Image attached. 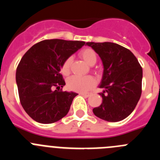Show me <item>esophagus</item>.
I'll return each instance as SVG.
<instances>
[{
  "label": "esophagus",
  "mask_w": 160,
  "mask_h": 160,
  "mask_svg": "<svg viewBox=\"0 0 160 160\" xmlns=\"http://www.w3.org/2000/svg\"><path fill=\"white\" fill-rule=\"evenodd\" d=\"M80 94L86 98H88L89 96L91 95V93H80Z\"/></svg>",
  "instance_id": "34e87169"
}]
</instances>
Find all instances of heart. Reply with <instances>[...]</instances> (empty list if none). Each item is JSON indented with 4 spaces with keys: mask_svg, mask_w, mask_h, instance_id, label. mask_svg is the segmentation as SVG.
I'll use <instances>...</instances> for the list:
<instances>
[{
    "mask_svg": "<svg viewBox=\"0 0 160 160\" xmlns=\"http://www.w3.org/2000/svg\"><path fill=\"white\" fill-rule=\"evenodd\" d=\"M79 56L90 66H94L97 62V54L92 49L90 48H86L81 50V52L79 53ZM70 66H71V58H67L61 66V72L63 75L66 76L70 73ZM95 82V79L92 76H87V77L72 76L68 78L66 85L68 89L72 91L83 93L87 92L93 88Z\"/></svg>",
    "mask_w": 160,
    "mask_h": 160,
    "instance_id": "b5f03b06",
    "label": "heart"
}]
</instances>
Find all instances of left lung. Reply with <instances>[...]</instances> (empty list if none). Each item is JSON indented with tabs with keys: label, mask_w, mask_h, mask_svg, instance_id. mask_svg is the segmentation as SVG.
I'll return each instance as SVG.
<instances>
[{
	"label": "left lung",
	"mask_w": 160,
	"mask_h": 160,
	"mask_svg": "<svg viewBox=\"0 0 160 160\" xmlns=\"http://www.w3.org/2000/svg\"><path fill=\"white\" fill-rule=\"evenodd\" d=\"M102 61L100 88L102 102L93 109L96 116L118 122L131 114L142 94V69L131 50L113 42H87Z\"/></svg>",
	"instance_id": "obj_1"
}]
</instances>
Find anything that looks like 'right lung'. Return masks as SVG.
<instances>
[{"instance_id": "add662e5", "label": "right lung", "mask_w": 160, "mask_h": 160, "mask_svg": "<svg viewBox=\"0 0 160 160\" xmlns=\"http://www.w3.org/2000/svg\"><path fill=\"white\" fill-rule=\"evenodd\" d=\"M85 42L44 40L24 54L17 68L16 82L21 104L29 116L40 123L57 122L69 112L74 92H66L61 66Z\"/></svg>"}]
</instances>
